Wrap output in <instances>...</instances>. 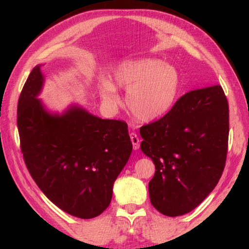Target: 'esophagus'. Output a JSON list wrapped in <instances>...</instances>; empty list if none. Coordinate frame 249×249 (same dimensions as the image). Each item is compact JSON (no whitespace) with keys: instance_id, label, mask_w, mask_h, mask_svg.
<instances>
[{"instance_id":"34e87169","label":"esophagus","mask_w":249,"mask_h":249,"mask_svg":"<svg viewBox=\"0 0 249 249\" xmlns=\"http://www.w3.org/2000/svg\"><path fill=\"white\" fill-rule=\"evenodd\" d=\"M129 136H130L131 143H133V146H134V150H138L139 147H140V139H139V137L137 136L136 133H131Z\"/></svg>"}]
</instances>
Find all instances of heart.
Wrapping results in <instances>:
<instances>
[{
  "label": "heart",
  "instance_id": "heart-1",
  "mask_svg": "<svg viewBox=\"0 0 249 249\" xmlns=\"http://www.w3.org/2000/svg\"><path fill=\"white\" fill-rule=\"evenodd\" d=\"M99 88L100 97L108 105L120 103L116 88L127 89L126 104L136 119L156 120L171 108L179 86L178 71L160 60H128L120 64Z\"/></svg>",
  "mask_w": 249,
  "mask_h": 249
}]
</instances>
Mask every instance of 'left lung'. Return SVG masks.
I'll return each mask as SVG.
<instances>
[{"label":"left lung","instance_id":"left-lung-1","mask_svg":"<svg viewBox=\"0 0 249 249\" xmlns=\"http://www.w3.org/2000/svg\"><path fill=\"white\" fill-rule=\"evenodd\" d=\"M141 151L152 158L151 203L166 216L186 214L202 202L223 174L229 137L224 89L190 91L161 119L142 126Z\"/></svg>","mask_w":249,"mask_h":249}]
</instances>
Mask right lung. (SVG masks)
Returning <instances> with one entry per match:
<instances>
[{
	"mask_svg": "<svg viewBox=\"0 0 249 249\" xmlns=\"http://www.w3.org/2000/svg\"><path fill=\"white\" fill-rule=\"evenodd\" d=\"M37 65L18 100L17 125L26 168L57 208L82 219L108 208L113 183L133 151L127 124L103 120L72 105L50 113L37 98L44 76Z\"/></svg>",
	"mask_w": 249,
	"mask_h": 249,
	"instance_id": "obj_1",
	"label": "right lung"
}]
</instances>
